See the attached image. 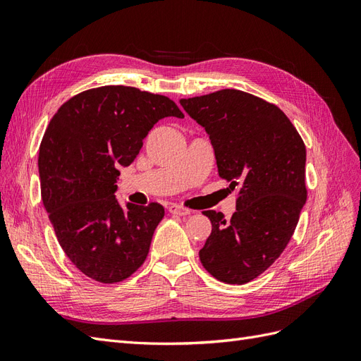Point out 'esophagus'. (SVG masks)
I'll use <instances>...</instances> for the list:
<instances>
[{
	"mask_svg": "<svg viewBox=\"0 0 361 361\" xmlns=\"http://www.w3.org/2000/svg\"><path fill=\"white\" fill-rule=\"evenodd\" d=\"M169 212L173 215H179V216H185V215H190V209L188 207H183L180 204H170L169 206Z\"/></svg>",
	"mask_w": 361,
	"mask_h": 361,
	"instance_id": "1",
	"label": "esophagus"
}]
</instances>
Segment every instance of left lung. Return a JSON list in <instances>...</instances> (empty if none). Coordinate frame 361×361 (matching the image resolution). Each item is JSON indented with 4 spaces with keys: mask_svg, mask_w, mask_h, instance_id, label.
I'll return each instance as SVG.
<instances>
[{
    "mask_svg": "<svg viewBox=\"0 0 361 361\" xmlns=\"http://www.w3.org/2000/svg\"><path fill=\"white\" fill-rule=\"evenodd\" d=\"M212 143L218 174L238 191L236 212L204 211L212 232L199 251L204 269L244 285L280 257L307 199L305 146L280 108L250 93L224 89L180 99Z\"/></svg>",
    "mask_w": 361,
    "mask_h": 361,
    "instance_id": "obj_1",
    "label": "left lung"
}]
</instances>
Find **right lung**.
<instances>
[{"label":"right lung","instance_id":"right-lung-1","mask_svg":"<svg viewBox=\"0 0 361 361\" xmlns=\"http://www.w3.org/2000/svg\"><path fill=\"white\" fill-rule=\"evenodd\" d=\"M171 116L183 113L167 96L104 85L71 97L51 118L39 150L42 200L63 251L87 277L123 281L145 264L164 207H122L116 182L149 130Z\"/></svg>","mask_w":361,"mask_h":361}]
</instances>
